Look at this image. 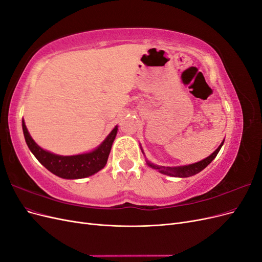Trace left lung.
Listing matches in <instances>:
<instances>
[{
	"mask_svg": "<svg viewBox=\"0 0 262 262\" xmlns=\"http://www.w3.org/2000/svg\"><path fill=\"white\" fill-rule=\"evenodd\" d=\"M224 141L222 142L221 145L214 150V152L207 158H204L203 161H200L198 163L191 164V165H188V166H180V167H160V166H156L152 163L147 162L148 166H150L152 168L155 169H160L161 172L165 173V175H168V176H172V177H190V176H193L195 173L200 172L202 169H204L215 158V156L217 155V153L220 152V149L223 145Z\"/></svg>",
	"mask_w": 262,
	"mask_h": 262,
	"instance_id": "left-lung-1",
	"label": "left lung"
}]
</instances>
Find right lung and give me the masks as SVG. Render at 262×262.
Masks as SVG:
<instances>
[{
    "label": "right lung",
    "mask_w": 262,
    "mask_h": 262,
    "mask_svg": "<svg viewBox=\"0 0 262 262\" xmlns=\"http://www.w3.org/2000/svg\"><path fill=\"white\" fill-rule=\"evenodd\" d=\"M117 131L118 126H115V129L110 132L106 140L91 153L73 156H61L47 152L40 146H38L29 136L25 122L23 120L24 137H25L26 143L31 153L49 171L64 179L85 178L94 175L95 172L104 168L114 140L117 136Z\"/></svg>",
    "instance_id": "add662e5"
}]
</instances>
